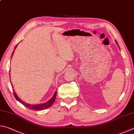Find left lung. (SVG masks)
<instances>
[{"mask_svg": "<svg viewBox=\"0 0 134 134\" xmlns=\"http://www.w3.org/2000/svg\"><path fill=\"white\" fill-rule=\"evenodd\" d=\"M115 42H116V44H117V45H118V43H117V42L116 41H115ZM118 47H119V46H118Z\"/></svg>", "mask_w": 134, "mask_h": 134, "instance_id": "left-lung-1", "label": "left lung"}]
</instances>
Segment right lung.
Segmentation results:
<instances>
[{
  "instance_id": "add662e5",
  "label": "right lung",
  "mask_w": 134,
  "mask_h": 134,
  "mask_svg": "<svg viewBox=\"0 0 134 134\" xmlns=\"http://www.w3.org/2000/svg\"><path fill=\"white\" fill-rule=\"evenodd\" d=\"M18 45V44H17ZM17 45H16V46L15 47L14 49V51L12 53V57L11 58H12L13 57V55L14 54V50L16 48V47L17 46ZM12 88L13 89V85H12ZM13 93H14V96L15 98H16V100L17 101H19L20 103H21L22 104H23L24 106H26V107H27L28 108H29V109H31V110H36V111H40V110H44V109H46V108H49V107H51V105H52L53 103H54L55 100V98H56V96H57V90L55 91V92L54 93V95H53L52 97L51 98V99H49L48 102H45L44 103H41V104H28V103L24 102V101L21 100L20 98L16 94V92H14V90L13 91Z\"/></svg>"
}]
</instances>
